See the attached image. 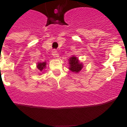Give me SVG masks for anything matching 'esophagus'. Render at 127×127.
<instances>
[{"label": "esophagus", "instance_id": "esophagus-1", "mask_svg": "<svg viewBox=\"0 0 127 127\" xmlns=\"http://www.w3.org/2000/svg\"><path fill=\"white\" fill-rule=\"evenodd\" d=\"M52 55H53V57H59V54H58L57 50L55 49H53L52 51Z\"/></svg>", "mask_w": 127, "mask_h": 127}]
</instances>
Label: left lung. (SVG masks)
<instances>
[{"mask_svg": "<svg viewBox=\"0 0 127 127\" xmlns=\"http://www.w3.org/2000/svg\"><path fill=\"white\" fill-rule=\"evenodd\" d=\"M69 69L74 72H78L82 68V64L80 63L78 60L75 57H72L70 59Z\"/></svg>", "mask_w": 127, "mask_h": 127, "instance_id": "left-lung-1", "label": "left lung"}]
</instances>
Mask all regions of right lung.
<instances>
[{
    "mask_svg": "<svg viewBox=\"0 0 127 127\" xmlns=\"http://www.w3.org/2000/svg\"><path fill=\"white\" fill-rule=\"evenodd\" d=\"M45 65H46V63L45 62V63H38V64H37V68H38L40 71H41V70H43V68L45 67Z\"/></svg>",
    "mask_w": 127,
    "mask_h": 127,
    "instance_id": "1",
    "label": "right lung"
}]
</instances>
